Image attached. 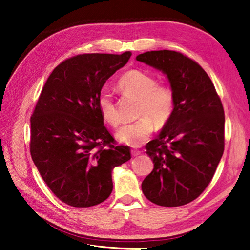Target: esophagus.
I'll return each instance as SVG.
<instances>
[{
  "instance_id": "1",
  "label": "esophagus",
  "mask_w": 250,
  "mask_h": 250,
  "mask_svg": "<svg viewBox=\"0 0 250 250\" xmlns=\"http://www.w3.org/2000/svg\"><path fill=\"white\" fill-rule=\"evenodd\" d=\"M131 154H132V156H137L139 154H141V151H139L137 149H132L131 150Z\"/></svg>"
}]
</instances>
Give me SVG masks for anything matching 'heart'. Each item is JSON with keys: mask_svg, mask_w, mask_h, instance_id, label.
<instances>
[{"mask_svg": "<svg viewBox=\"0 0 250 250\" xmlns=\"http://www.w3.org/2000/svg\"><path fill=\"white\" fill-rule=\"evenodd\" d=\"M118 88L125 96L138 99L137 117L140 119L122 128L119 141L139 146L150 138L156 128H163L172 119L175 109V95L170 86L156 83V79L141 70H129L118 80ZM98 105L104 120L113 128L122 125V118L112 96L107 90L99 94Z\"/></svg>", "mask_w": 250, "mask_h": 250, "instance_id": "obj_1", "label": "heart"}]
</instances>
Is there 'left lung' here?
Wrapping results in <instances>:
<instances>
[{"instance_id": "1", "label": "left lung", "mask_w": 250, "mask_h": 250, "mask_svg": "<svg viewBox=\"0 0 250 250\" xmlns=\"http://www.w3.org/2000/svg\"><path fill=\"white\" fill-rule=\"evenodd\" d=\"M137 61L162 70L175 95L172 119L146 146L154 168L142 192L160 206L188 204L205 191L224 153L223 104L206 71L186 55L152 50Z\"/></svg>"}]
</instances>
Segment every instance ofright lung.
<instances>
[{"label": "right lung", "mask_w": 250, "mask_h": 250, "mask_svg": "<svg viewBox=\"0 0 250 250\" xmlns=\"http://www.w3.org/2000/svg\"><path fill=\"white\" fill-rule=\"evenodd\" d=\"M131 52L82 54L62 62L46 80L31 117L29 151L42 177L67 205L90 207L112 192L111 172L131 159L104 125L98 98Z\"/></svg>", "instance_id": "add662e5"}]
</instances>
